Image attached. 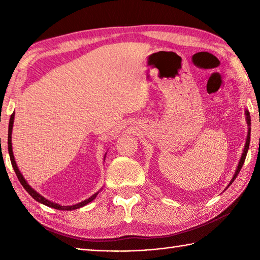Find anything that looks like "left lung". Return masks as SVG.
I'll use <instances>...</instances> for the list:
<instances>
[{
  "instance_id": "obj_1",
  "label": "left lung",
  "mask_w": 260,
  "mask_h": 260,
  "mask_svg": "<svg viewBox=\"0 0 260 260\" xmlns=\"http://www.w3.org/2000/svg\"><path fill=\"white\" fill-rule=\"evenodd\" d=\"M245 115H246V121H247V124H248V134H247L246 144H245V147H244V152H242V155H241V157H240V161H239V163H238V167H237L236 172H235V174H234V176H233V179H231L230 183L228 184V186H229L231 183H233V182L236 180L237 175L239 174L240 170H241V168H242V165H244V163H245V159H246V156H247L248 148H249V143H250V129H251V128H250V124H251V121H250V114H249V112H248L247 109L245 110ZM228 186L225 187V189H228Z\"/></svg>"
}]
</instances>
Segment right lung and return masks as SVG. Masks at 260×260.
<instances>
[{"label":"right lung","mask_w":260,"mask_h":260,"mask_svg":"<svg viewBox=\"0 0 260 260\" xmlns=\"http://www.w3.org/2000/svg\"><path fill=\"white\" fill-rule=\"evenodd\" d=\"M13 123H14V113L11 115L10 117V121H9V133H8V148H9V154H10V159H11V163H12V167L14 169V172L16 174V176H18V179L20 181V183L22 184V186L24 187V189L26 190V192L29 193V194L35 199L36 201L40 202L42 204H45V206L47 207H50V208H53V209H57V210H67V211H69V210H76V209H79L81 207L86 206V204H88L89 202H91L93 199H95L97 196H98V192H96L95 194H92L90 198L86 199V200L81 201L79 203H76V204H73V206H61V204L59 203H56L53 201H50L48 200V199H46L43 196H41L40 193L37 192L33 187L27 183L26 180L23 178V175H22V173L20 172V170L18 168V165H16V162H15V158H14V155H13V150H12V129H13ZM107 154V153H106ZM106 154H105V157H106ZM105 161V158H104Z\"/></svg>","instance_id":"obj_1"}]
</instances>
